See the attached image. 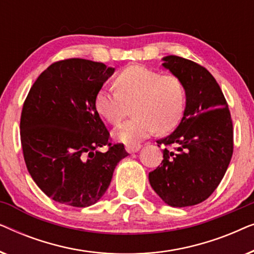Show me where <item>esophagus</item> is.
<instances>
[{
	"instance_id": "1",
	"label": "esophagus",
	"mask_w": 254,
	"mask_h": 254,
	"mask_svg": "<svg viewBox=\"0 0 254 254\" xmlns=\"http://www.w3.org/2000/svg\"><path fill=\"white\" fill-rule=\"evenodd\" d=\"M141 149V144H135V145H126V150L129 154H134V152H137Z\"/></svg>"
}]
</instances>
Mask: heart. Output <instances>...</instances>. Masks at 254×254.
<instances>
[{
    "label": "heart",
    "instance_id": "obj_1",
    "mask_svg": "<svg viewBox=\"0 0 254 254\" xmlns=\"http://www.w3.org/2000/svg\"><path fill=\"white\" fill-rule=\"evenodd\" d=\"M118 91L100 89L95 107L111 125H119L133 106L130 120L113 131L118 141L135 145L158 129L168 131L177 126L183 116L186 90L176 75L159 72L141 65H129L118 74Z\"/></svg>",
    "mask_w": 254,
    "mask_h": 254
}]
</instances>
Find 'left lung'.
Returning a JSON list of instances; mask_svg holds the SVG:
<instances>
[{
    "mask_svg": "<svg viewBox=\"0 0 254 254\" xmlns=\"http://www.w3.org/2000/svg\"><path fill=\"white\" fill-rule=\"evenodd\" d=\"M162 61L185 85L186 105L175 131L157 141L177 148L163 150L161 166L149 173V183L169 206H194L216 190L231 161L230 111L220 85L206 68L176 55Z\"/></svg>",
    "mask_w": 254,
    "mask_h": 254,
    "instance_id": "obj_1",
    "label": "left lung"
}]
</instances>
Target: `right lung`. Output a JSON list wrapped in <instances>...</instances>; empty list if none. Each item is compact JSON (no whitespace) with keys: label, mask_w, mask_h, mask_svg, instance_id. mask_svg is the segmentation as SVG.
<instances>
[{"label":"right lung","mask_w":254,"mask_h":254,"mask_svg":"<svg viewBox=\"0 0 254 254\" xmlns=\"http://www.w3.org/2000/svg\"><path fill=\"white\" fill-rule=\"evenodd\" d=\"M116 69L102 62L68 59L51 64L31 88L20 117L27 171L52 200L89 207L102 199L114 169L128 156L95 107L96 93ZM104 145L106 153L99 150Z\"/></svg>","instance_id":"right-lung-1"}]
</instances>
